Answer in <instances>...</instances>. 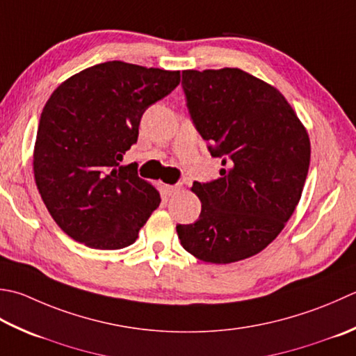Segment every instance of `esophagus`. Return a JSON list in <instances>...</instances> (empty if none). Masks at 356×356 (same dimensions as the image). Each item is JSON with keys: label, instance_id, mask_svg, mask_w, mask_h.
Returning <instances> with one entry per match:
<instances>
[{"label": "esophagus", "instance_id": "34e87169", "mask_svg": "<svg viewBox=\"0 0 356 356\" xmlns=\"http://www.w3.org/2000/svg\"><path fill=\"white\" fill-rule=\"evenodd\" d=\"M180 190H182L180 185H165V193L168 194V196H174V194H177Z\"/></svg>", "mask_w": 356, "mask_h": 356}]
</instances>
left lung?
<instances>
[{
    "label": "left lung",
    "instance_id": "obj_1",
    "mask_svg": "<svg viewBox=\"0 0 356 356\" xmlns=\"http://www.w3.org/2000/svg\"><path fill=\"white\" fill-rule=\"evenodd\" d=\"M188 108L210 152L222 157L220 177L194 182L199 219L177 225L188 253L232 264L276 239L301 199L310 138L287 99L270 83L238 67L182 72Z\"/></svg>",
    "mask_w": 356,
    "mask_h": 356
}]
</instances>
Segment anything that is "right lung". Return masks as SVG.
<instances>
[{
  "label": "right lung",
  "instance_id": "obj_1",
  "mask_svg": "<svg viewBox=\"0 0 356 356\" xmlns=\"http://www.w3.org/2000/svg\"><path fill=\"white\" fill-rule=\"evenodd\" d=\"M180 83V71L106 61L69 76L41 113L33 176L47 211L69 238L120 250L160 205L136 163L118 166L149 104Z\"/></svg>",
  "mask_w": 356,
  "mask_h": 356
}]
</instances>
